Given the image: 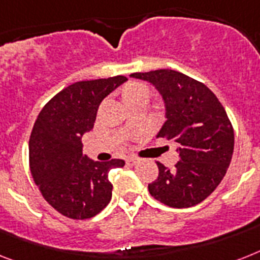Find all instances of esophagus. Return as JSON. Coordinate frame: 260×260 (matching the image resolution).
Here are the masks:
<instances>
[{
    "label": "esophagus",
    "mask_w": 260,
    "mask_h": 260,
    "mask_svg": "<svg viewBox=\"0 0 260 260\" xmlns=\"http://www.w3.org/2000/svg\"><path fill=\"white\" fill-rule=\"evenodd\" d=\"M126 163L131 164V166H134V164L137 163V159H135V157H128V159H126Z\"/></svg>",
    "instance_id": "esophagus-1"
}]
</instances>
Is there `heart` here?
Masks as SVG:
<instances>
[{
	"mask_svg": "<svg viewBox=\"0 0 260 260\" xmlns=\"http://www.w3.org/2000/svg\"><path fill=\"white\" fill-rule=\"evenodd\" d=\"M140 94H149L148 88L143 84H132V85L126 89L125 92V99L134 96H140Z\"/></svg>",
	"mask_w": 260,
	"mask_h": 260,
	"instance_id": "heart-1",
	"label": "heart"
}]
</instances>
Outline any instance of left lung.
I'll list each match as a JSON object with an SVG mask.
<instances>
[{"label": "left lung", "mask_w": 260, "mask_h": 260, "mask_svg": "<svg viewBox=\"0 0 260 260\" xmlns=\"http://www.w3.org/2000/svg\"><path fill=\"white\" fill-rule=\"evenodd\" d=\"M151 82L166 105V123L157 137L178 144L174 170L159 161V176L148 184L160 203L188 208L202 203L224 178L234 152V128L218 97L203 82L172 69L132 73Z\"/></svg>", "instance_id": "left-lung-1"}]
</instances>
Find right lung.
I'll use <instances>...</instances> for the list:
<instances>
[{"label":"right lung","instance_id":"add662e5","mask_svg":"<svg viewBox=\"0 0 260 260\" xmlns=\"http://www.w3.org/2000/svg\"><path fill=\"white\" fill-rule=\"evenodd\" d=\"M124 76L79 81L50 99L29 139V166L44 199L71 219H89L108 206L109 171L125 161H94L82 155V135L94 125L99 105L126 81Z\"/></svg>","mask_w":260,"mask_h":260}]
</instances>
